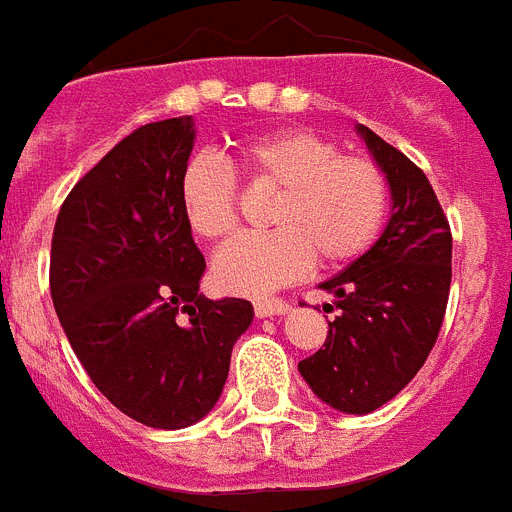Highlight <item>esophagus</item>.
<instances>
[{"label": "esophagus", "instance_id": "esophagus-1", "mask_svg": "<svg viewBox=\"0 0 512 512\" xmlns=\"http://www.w3.org/2000/svg\"><path fill=\"white\" fill-rule=\"evenodd\" d=\"M253 310H256V318H271V315H284L289 305L284 300H256Z\"/></svg>", "mask_w": 512, "mask_h": 512}]
</instances>
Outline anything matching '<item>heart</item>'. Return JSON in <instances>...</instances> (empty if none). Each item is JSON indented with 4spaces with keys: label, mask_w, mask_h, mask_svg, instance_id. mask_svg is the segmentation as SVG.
Here are the masks:
<instances>
[{
    "label": "heart",
    "mask_w": 512,
    "mask_h": 512,
    "mask_svg": "<svg viewBox=\"0 0 512 512\" xmlns=\"http://www.w3.org/2000/svg\"><path fill=\"white\" fill-rule=\"evenodd\" d=\"M238 164L256 189L277 192L269 210L274 233L248 235L217 253L215 284L259 297L295 282L312 266L338 269L369 251L387 215V179L374 161L343 156L312 130H274L246 140ZM184 220L197 238L220 243L238 228L235 174L197 156L179 182Z\"/></svg>",
    "instance_id": "b5f03b06"
}]
</instances>
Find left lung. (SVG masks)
<instances>
[{"mask_svg":"<svg viewBox=\"0 0 512 512\" xmlns=\"http://www.w3.org/2000/svg\"><path fill=\"white\" fill-rule=\"evenodd\" d=\"M356 133L390 184V220L364 256L320 284L338 315L323 348L297 369L325 405L366 415L431 354L449 302L451 230L428 176L364 125Z\"/></svg>","mask_w":512,"mask_h":512,"instance_id":"obj_1","label":"left lung"}]
</instances>
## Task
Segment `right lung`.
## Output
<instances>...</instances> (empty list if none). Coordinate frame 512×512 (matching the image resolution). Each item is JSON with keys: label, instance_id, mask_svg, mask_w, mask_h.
Masks as SVG:
<instances>
[{"label": "right lung", "instance_id": "add662e5", "mask_svg": "<svg viewBox=\"0 0 512 512\" xmlns=\"http://www.w3.org/2000/svg\"><path fill=\"white\" fill-rule=\"evenodd\" d=\"M192 117L143 125L81 176L58 212L51 297L74 354L117 410L161 431L205 418L225 387L248 300L200 295L179 182Z\"/></svg>", "mask_w": 512, "mask_h": 512}]
</instances>
